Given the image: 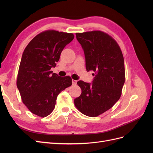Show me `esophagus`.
Segmentation results:
<instances>
[{
	"label": "esophagus",
	"mask_w": 153,
	"mask_h": 153,
	"mask_svg": "<svg viewBox=\"0 0 153 153\" xmlns=\"http://www.w3.org/2000/svg\"><path fill=\"white\" fill-rule=\"evenodd\" d=\"M76 83H77V81H76V80H72V84H73V85H76Z\"/></svg>",
	"instance_id": "esophagus-1"
}]
</instances>
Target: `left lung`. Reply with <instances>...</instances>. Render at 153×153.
I'll return each instance as SVG.
<instances>
[{
    "label": "left lung",
    "mask_w": 153,
    "mask_h": 153,
    "mask_svg": "<svg viewBox=\"0 0 153 153\" xmlns=\"http://www.w3.org/2000/svg\"><path fill=\"white\" fill-rule=\"evenodd\" d=\"M76 37L84 50L87 71L95 72V77L92 84L77 82L82 93L74 103L83 114L97 117L112 108L121 96L125 82L124 57L116 41L104 32L76 33Z\"/></svg>",
    "instance_id": "1"
}]
</instances>
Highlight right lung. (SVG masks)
<instances>
[{
	"mask_svg": "<svg viewBox=\"0 0 153 153\" xmlns=\"http://www.w3.org/2000/svg\"><path fill=\"white\" fill-rule=\"evenodd\" d=\"M73 38L72 33L45 30L36 36L24 51L16 85L23 103L38 116L45 117L52 113L59 94L72 84L70 76H59L50 69Z\"/></svg>",
	"mask_w": 153,
	"mask_h": 153,
	"instance_id": "right-lung-1",
	"label": "right lung"
}]
</instances>
